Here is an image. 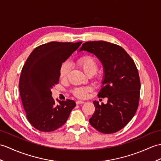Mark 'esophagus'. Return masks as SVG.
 I'll use <instances>...</instances> for the list:
<instances>
[{
    "mask_svg": "<svg viewBox=\"0 0 161 161\" xmlns=\"http://www.w3.org/2000/svg\"><path fill=\"white\" fill-rule=\"evenodd\" d=\"M84 102H83V101H81V100H77L76 101V103L77 104H81V103H84Z\"/></svg>",
    "mask_w": 161,
    "mask_h": 161,
    "instance_id": "34e87169",
    "label": "esophagus"
}]
</instances>
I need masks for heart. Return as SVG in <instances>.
Returning <instances> with one entry per match:
<instances>
[{"mask_svg":"<svg viewBox=\"0 0 161 161\" xmlns=\"http://www.w3.org/2000/svg\"><path fill=\"white\" fill-rule=\"evenodd\" d=\"M77 64L87 75H93L97 70V63L95 59L91 55H85L81 56L77 60ZM70 70V64L69 62H64L60 67V69H59V77H60V79H66ZM91 91V88L89 86H80L72 89L71 92L76 97L84 99L87 96V94Z\"/></svg>","mask_w":161,"mask_h":161,"instance_id":"heart-1","label":"heart"}]
</instances>
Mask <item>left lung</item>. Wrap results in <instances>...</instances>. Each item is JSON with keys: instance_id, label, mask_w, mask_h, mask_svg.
<instances>
[{"instance_id": "8db88e82", "label": "left lung", "mask_w": 161, "mask_h": 161, "mask_svg": "<svg viewBox=\"0 0 161 161\" xmlns=\"http://www.w3.org/2000/svg\"><path fill=\"white\" fill-rule=\"evenodd\" d=\"M94 53L104 69L99 97L108 98L106 104L94 101L95 110L91 125L103 134L117 132L133 118L139 106L141 81L132 58L121 47L106 41H89L80 51Z\"/></svg>"}]
</instances>
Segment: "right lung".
I'll use <instances>...</instances> for the list:
<instances>
[{
    "mask_svg": "<svg viewBox=\"0 0 161 161\" xmlns=\"http://www.w3.org/2000/svg\"><path fill=\"white\" fill-rule=\"evenodd\" d=\"M81 42H50L35 48L22 67L19 91L29 122L42 132H52L66 122L75 107L73 100L55 103L51 89L58 84L62 64Z\"/></svg>",
    "mask_w": 161,
    "mask_h": 161,
    "instance_id": "add662e5",
    "label": "right lung"
}]
</instances>
